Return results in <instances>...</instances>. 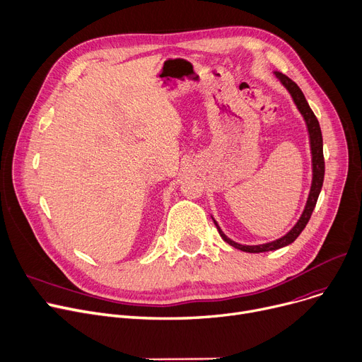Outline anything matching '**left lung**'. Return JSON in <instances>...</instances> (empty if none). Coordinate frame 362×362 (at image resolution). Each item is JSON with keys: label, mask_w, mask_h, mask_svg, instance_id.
Returning <instances> with one entry per match:
<instances>
[{"label": "left lung", "mask_w": 362, "mask_h": 362, "mask_svg": "<svg viewBox=\"0 0 362 362\" xmlns=\"http://www.w3.org/2000/svg\"><path fill=\"white\" fill-rule=\"evenodd\" d=\"M274 75L277 76V79L284 85V88L290 93L291 98H293L295 105L298 107V110L300 112V115L305 119V124L308 128V134H309V144H311V154H313V184H311V190H309V196L306 200V206L305 209L299 218V221L296 222V226L291 228L286 235L274 240L271 243H264V245H256V246H246V245H240L233 242L231 238H228L223 231L221 230V227L218 226V222L214 219L215 226L218 228L219 235L223 238V242H227L228 245H231L233 247L243 250V252H249V253H261V252H269V250H277L281 249L284 246H288L290 243H293L295 240L299 237V234L303 231V228L306 227V223L311 218L314 208L317 204L320 192L322 188V181H324V154H322V135H321V128L318 124V119L315 117L314 112L309 107L308 101L303 95V93L300 91V88L298 85L291 81L288 76H286L281 72H274Z\"/></svg>", "instance_id": "1"}]
</instances>
